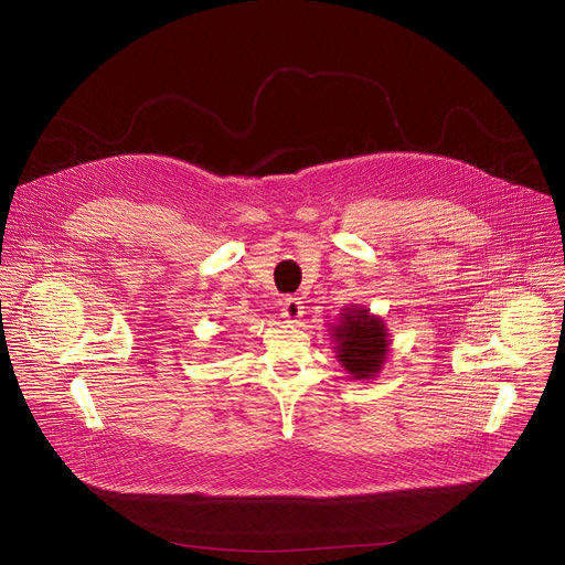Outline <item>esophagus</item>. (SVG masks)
Segmentation results:
<instances>
[{"label": "esophagus", "mask_w": 565, "mask_h": 565, "mask_svg": "<svg viewBox=\"0 0 565 565\" xmlns=\"http://www.w3.org/2000/svg\"><path fill=\"white\" fill-rule=\"evenodd\" d=\"M303 301L299 297H284L281 301V315L286 319H299L303 315Z\"/></svg>", "instance_id": "34e87169"}]
</instances>
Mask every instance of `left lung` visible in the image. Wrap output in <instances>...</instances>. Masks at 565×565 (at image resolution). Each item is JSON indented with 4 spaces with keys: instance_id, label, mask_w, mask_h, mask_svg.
<instances>
[{
    "instance_id": "obj_1",
    "label": "left lung",
    "mask_w": 565,
    "mask_h": 565,
    "mask_svg": "<svg viewBox=\"0 0 565 565\" xmlns=\"http://www.w3.org/2000/svg\"><path fill=\"white\" fill-rule=\"evenodd\" d=\"M333 338L338 340V358L353 377H371L380 371L386 358V329L382 319L366 310H349L342 324L335 327Z\"/></svg>"
}]
</instances>
